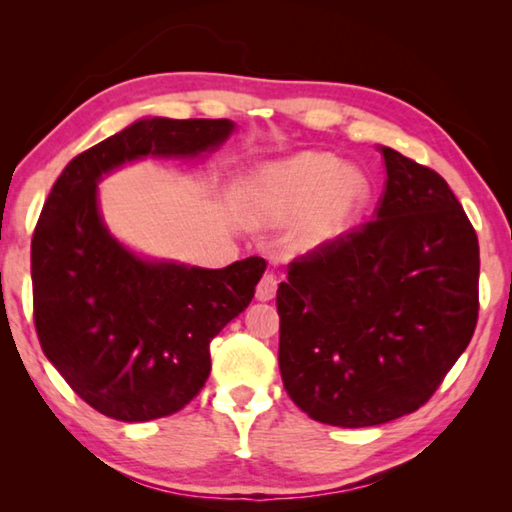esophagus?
Returning <instances> with one entry per match:
<instances>
[{
    "label": "esophagus",
    "mask_w": 512,
    "mask_h": 512,
    "mask_svg": "<svg viewBox=\"0 0 512 512\" xmlns=\"http://www.w3.org/2000/svg\"><path fill=\"white\" fill-rule=\"evenodd\" d=\"M275 293H277V277L273 273H264L262 280H259V284H257V291H255L257 300H262V302L273 300Z\"/></svg>",
    "instance_id": "34e87169"
}]
</instances>
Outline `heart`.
<instances>
[{
  "instance_id": "b5f03b06",
  "label": "heart",
  "mask_w": 512,
  "mask_h": 512,
  "mask_svg": "<svg viewBox=\"0 0 512 512\" xmlns=\"http://www.w3.org/2000/svg\"><path fill=\"white\" fill-rule=\"evenodd\" d=\"M241 198L257 221L284 223L302 216L293 246L316 253L361 221L372 201V180L357 167H341L334 155L305 151L255 171L241 185Z\"/></svg>"
}]
</instances>
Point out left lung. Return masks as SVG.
I'll return each instance as SVG.
<instances>
[{
  "label": "left lung",
  "instance_id": "8db88e82",
  "mask_svg": "<svg viewBox=\"0 0 512 512\" xmlns=\"http://www.w3.org/2000/svg\"><path fill=\"white\" fill-rule=\"evenodd\" d=\"M379 151L375 221L298 257L277 289L284 388L332 427L418 411L479 318V239L461 203L433 169Z\"/></svg>",
  "mask_w": 512,
  "mask_h": 512
}]
</instances>
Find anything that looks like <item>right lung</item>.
<instances>
[{"label": "right lung", "instance_id": "1", "mask_svg": "<svg viewBox=\"0 0 512 512\" xmlns=\"http://www.w3.org/2000/svg\"><path fill=\"white\" fill-rule=\"evenodd\" d=\"M230 119H137L67 164L31 241L33 320L42 352L92 409L149 422L183 409L210 377V343L255 296L262 257L225 268L146 259L110 235L99 180L142 158H198Z\"/></svg>", "mask_w": 512, "mask_h": 512}]
</instances>
